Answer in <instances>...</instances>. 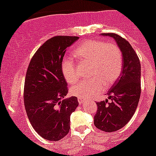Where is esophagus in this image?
Returning <instances> with one entry per match:
<instances>
[{
	"mask_svg": "<svg viewBox=\"0 0 156 156\" xmlns=\"http://www.w3.org/2000/svg\"><path fill=\"white\" fill-rule=\"evenodd\" d=\"M78 103H79L80 104H83V103H84V100L82 99V98H78Z\"/></svg>",
	"mask_w": 156,
	"mask_h": 156,
	"instance_id": "1",
	"label": "esophagus"
}]
</instances>
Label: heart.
Here are the masks:
<instances>
[{
    "instance_id": "heart-1",
    "label": "heart",
    "mask_w": 156,
    "mask_h": 156,
    "mask_svg": "<svg viewBox=\"0 0 156 156\" xmlns=\"http://www.w3.org/2000/svg\"><path fill=\"white\" fill-rule=\"evenodd\" d=\"M74 54L81 62L90 64L89 80H81L73 86L70 93L79 98H94L109 87L118 79L122 69V55L117 44L105 43L100 40H87L75 50ZM62 71L68 83L78 80L76 64L73 61L64 58Z\"/></svg>"
}]
</instances>
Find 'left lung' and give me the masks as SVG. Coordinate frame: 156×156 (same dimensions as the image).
Here are the masks:
<instances>
[{
	"instance_id": "8db88e82",
	"label": "left lung",
	"mask_w": 156,
	"mask_h": 156,
	"mask_svg": "<svg viewBox=\"0 0 156 156\" xmlns=\"http://www.w3.org/2000/svg\"><path fill=\"white\" fill-rule=\"evenodd\" d=\"M116 41L122 55V69L119 78L108 90V98L97 103L94 117L97 128L114 132L123 128L133 116L141 94V64L129 42L118 34H101ZM111 99L112 102L108 103Z\"/></svg>"
}]
</instances>
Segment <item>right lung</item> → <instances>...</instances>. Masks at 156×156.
<instances>
[{"mask_svg": "<svg viewBox=\"0 0 156 156\" xmlns=\"http://www.w3.org/2000/svg\"><path fill=\"white\" fill-rule=\"evenodd\" d=\"M79 37L56 36L37 50L27 69L24 105L37 133L49 141H58L69 133L70 115L78 105L76 97L65 99L67 83L62 71L66 50Z\"/></svg>", "mask_w": 156, "mask_h": 156, "instance_id": "1", "label": "right lung"}]
</instances>
